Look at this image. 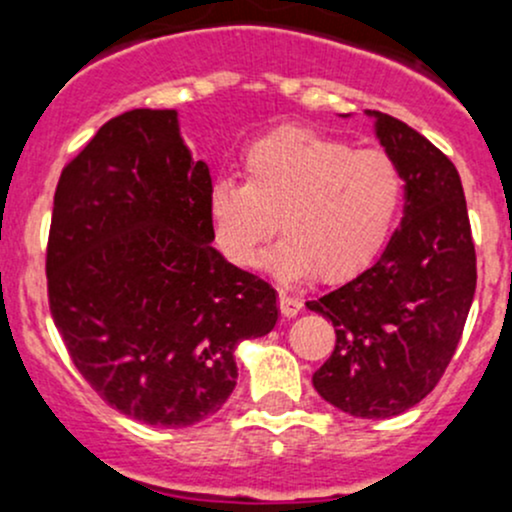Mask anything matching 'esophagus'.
<instances>
[{"instance_id": "esophagus-1", "label": "esophagus", "mask_w": 512, "mask_h": 512, "mask_svg": "<svg viewBox=\"0 0 512 512\" xmlns=\"http://www.w3.org/2000/svg\"><path fill=\"white\" fill-rule=\"evenodd\" d=\"M279 311H282V316L286 318H294L296 313L301 311V301L294 299L291 294H286V291H279Z\"/></svg>"}]
</instances>
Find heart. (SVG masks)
I'll return each instance as SVG.
<instances>
[{"label": "heart", "mask_w": 512, "mask_h": 512, "mask_svg": "<svg viewBox=\"0 0 512 512\" xmlns=\"http://www.w3.org/2000/svg\"><path fill=\"white\" fill-rule=\"evenodd\" d=\"M245 182L209 189L213 240L233 265L252 267L279 230L267 267L284 279L313 272L338 282L367 265L403 204V174L384 150H355L308 128H282L245 153Z\"/></svg>", "instance_id": "b5f03b06"}]
</instances>
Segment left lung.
Returning a JSON list of instances; mask_svg holds the SVG:
<instances>
[{"instance_id":"1","label":"left lung","mask_w":512,"mask_h":512,"mask_svg":"<svg viewBox=\"0 0 512 512\" xmlns=\"http://www.w3.org/2000/svg\"><path fill=\"white\" fill-rule=\"evenodd\" d=\"M374 136L403 174V221L372 267L316 301L335 325V350L313 374L330 406L381 420L423 401L457 350L476 291L462 179L408 123L381 111Z\"/></svg>"}]
</instances>
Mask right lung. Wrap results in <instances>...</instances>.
I'll list each match as a JSON object with an SVG mask.
<instances>
[{"label": "right lung", "mask_w": 512, "mask_h": 512, "mask_svg": "<svg viewBox=\"0 0 512 512\" xmlns=\"http://www.w3.org/2000/svg\"><path fill=\"white\" fill-rule=\"evenodd\" d=\"M209 189L174 109L106 121L55 189L50 313L89 386L148 425L221 411L235 347L279 320L277 291L211 245Z\"/></svg>", "instance_id": "1"}]
</instances>
